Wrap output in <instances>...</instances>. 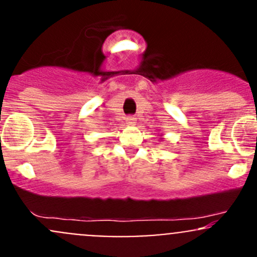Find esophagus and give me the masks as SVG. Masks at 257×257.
<instances>
[{
    "instance_id": "1",
    "label": "esophagus",
    "mask_w": 257,
    "mask_h": 257,
    "mask_svg": "<svg viewBox=\"0 0 257 257\" xmlns=\"http://www.w3.org/2000/svg\"><path fill=\"white\" fill-rule=\"evenodd\" d=\"M136 116H128V118H126V124H128V125H134V124H136Z\"/></svg>"
}]
</instances>
